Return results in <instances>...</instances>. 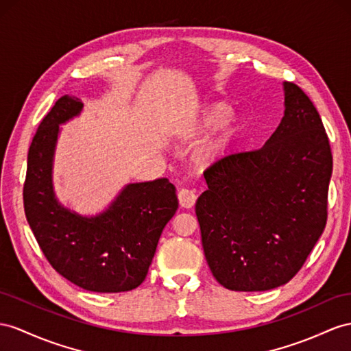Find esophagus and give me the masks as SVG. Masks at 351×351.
Instances as JSON below:
<instances>
[{
  "label": "esophagus",
  "instance_id": "1",
  "mask_svg": "<svg viewBox=\"0 0 351 351\" xmlns=\"http://www.w3.org/2000/svg\"><path fill=\"white\" fill-rule=\"evenodd\" d=\"M178 199H179V204H181L182 208L191 209L195 204L197 194L194 190H190V188H182V190H179L178 193Z\"/></svg>",
  "mask_w": 351,
  "mask_h": 351
}]
</instances>
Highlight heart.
Wrapping results in <instances>:
<instances>
[{"mask_svg":"<svg viewBox=\"0 0 351 351\" xmlns=\"http://www.w3.org/2000/svg\"><path fill=\"white\" fill-rule=\"evenodd\" d=\"M214 130L195 152V158L202 166L212 167L228 160L239 145L245 132V120L231 110L227 102L212 101L203 104L190 120L185 121L179 133L182 136Z\"/></svg>","mask_w":351,"mask_h":351,"instance_id":"b5f03b06","label":"heart"}]
</instances>
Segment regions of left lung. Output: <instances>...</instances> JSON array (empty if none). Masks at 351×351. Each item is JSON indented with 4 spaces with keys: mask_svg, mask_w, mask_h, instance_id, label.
I'll return each instance as SVG.
<instances>
[{
    "mask_svg": "<svg viewBox=\"0 0 351 351\" xmlns=\"http://www.w3.org/2000/svg\"><path fill=\"white\" fill-rule=\"evenodd\" d=\"M285 115L263 148L204 172L195 203L206 261L230 291H269L300 271L328 218L332 154L310 97L283 83Z\"/></svg>",
    "mask_w": 351,
    "mask_h": 351,
    "instance_id": "8db88e82",
    "label": "left lung"
}]
</instances>
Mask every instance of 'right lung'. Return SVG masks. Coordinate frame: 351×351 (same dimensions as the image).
Wrapping results in <instances>:
<instances>
[{"label":"right lung","mask_w":351,"mask_h":351,"mask_svg":"<svg viewBox=\"0 0 351 351\" xmlns=\"http://www.w3.org/2000/svg\"><path fill=\"white\" fill-rule=\"evenodd\" d=\"M82 111L83 102L65 95L40 123L28 152L25 215L44 256L71 283L101 293L132 291L145 280L161 232L178 210L176 190L160 178L128 184L93 217L65 208L53 190V158L59 125Z\"/></svg>","instance_id":"add662e5"}]
</instances>
